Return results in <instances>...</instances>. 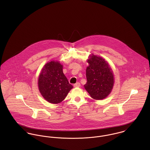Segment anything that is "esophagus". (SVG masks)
<instances>
[{
	"instance_id": "34e87169",
	"label": "esophagus",
	"mask_w": 150,
	"mask_h": 150,
	"mask_svg": "<svg viewBox=\"0 0 150 150\" xmlns=\"http://www.w3.org/2000/svg\"><path fill=\"white\" fill-rule=\"evenodd\" d=\"M74 87H80V83H77L74 84Z\"/></svg>"
}]
</instances>
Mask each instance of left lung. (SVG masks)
<instances>
[{
	"mask_svg": "<svg viewBox=\"0 0 150 150\" xmlns=\"http://www.w3.org/2000/svg\"><path fill=\"white\" fill-rule=\"evenodd\" d=\"M86 69L87 82L84 85L86 91L91 97L95 100L105 99L111 93L114 77L110 64L103 58L91 54Z\"/></svg>",
	"mask_w": 150,
	"mask_h": 150,
	"instance_id": "8db88e82",
	"label": "left lung"
}]
</instances>
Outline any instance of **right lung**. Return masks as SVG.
I'll use <instances>...</instances> for the list:
<instances>
[{"mask_svg": "<svg viewBox=\"0 0 150 150\" xmlns=\"http://www.w3.org/2000/svg\"><path fill=\"white\" fill-rule=\"evenodd\" d=\"M38 88L45 100L57 104L64 100L73 86L63 73V65L52 61L43 66L38 79Z\"/></svg>", "mask_w": 150, "mask_h": 150, "instance_id": "add662e5", "label": "right lung"}]
</instances>
